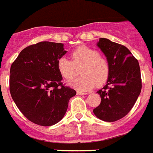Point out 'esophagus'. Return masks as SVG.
Here are the masks:
<instances>
[{"label": "esophagus", "instance_id": "34e87169", "mask_svg": "<svg viewBox=\"0 0 153 153\" xmlns=\"http://www.w3.org/2000/svg\"><path fill=\"white\" fill-rule=\"evenodd\" d=\"M76 94H79V95H84V94H86L87 93H85V92L84 91H76Z\"/></svg>", "mask_w": 153, "mask_h": 153}]
</instances>
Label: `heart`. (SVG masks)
Masks as SVG:
<instances>
[{
    "instance_id": "obj_1",
    "label": "heart",
    "mask_w": 153,
    "mask_h": 153,
    "mask_svg": "<svg viewBox=\"0 0 153 153\" xmlns=\"http://www.w3.org/2000/svg\"><path fill=\"white\" fill-rule=\"evenodd\" d=\"M79 69L80 76L69 82V85L79 90L86 91L100 86L106 81L109 76V64L105 57L94 49L87 46H79L71 53V60L60 57L57 68L64 79H73Z\"/></svg>"
}]
</instances>
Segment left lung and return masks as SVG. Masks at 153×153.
I'll list each match as a JSON object with an SVG mask.
<instances>
[{
  "mask_svg": "<svg viewBox=\"0 0 153 153\" xmlns=\"http://www.w3.org/2000/svg\"><path fill=\"white\" fill-rule=\"evenodd\" d=\"M98 46L109 64L107 84L98 91L101 103L93 109L102 120L114 122L133 108L142 90V77L137 59L125 46L100 38Z\"/></svg>",
  "mask_w": 153,
  "mask_h": 153,
  "instance_id": "left-lung-1",
  "label": "left lung"
}]
</instances>
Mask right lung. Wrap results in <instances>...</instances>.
<instances>
[{
	"label": "right lung",
	"instance_id": "obj_1",
	"mask_svg": "<svg viewBox=\"0 0 153 153\" xmlns=\"http://www.w3.org/2000/svg\"><path fill=\"white\" fill-rule=\"evenodd\" d=\"M62 43L42 41L24 48L10 69L11 98L30 121L48 127L61 120L76 91L62 83L57 62Z\"/></svg>",
	"mask_w": 153,
	"mask_h": 153
}]
</instances>
